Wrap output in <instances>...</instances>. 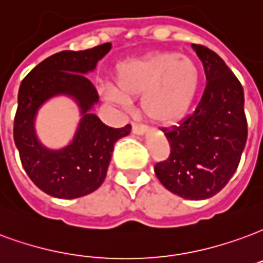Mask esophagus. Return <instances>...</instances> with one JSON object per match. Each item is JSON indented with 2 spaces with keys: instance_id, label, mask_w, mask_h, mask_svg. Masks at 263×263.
Listing matches in <instances>:
<instances>
[{
  "instance_id": "obj_1",
  "label": "esophagus",
  "mask_w": 263,
  "mask_h": 263,
  "mask_svg": "<svg viewBox=\"0 0 263 263\" xmlns=\"http://www.w3.org/2000/svg\"><path fill=\"white\" fill-rule=\"evenodd\" d=\"M147 131V128L142 124H138V122H132V132L137 134V135H143L145 132Z\"/></svg>"
}]
</instances>
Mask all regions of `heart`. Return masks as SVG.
<instances>
[{
  "label": "heart",
  "instance_id": "b5f03b06",
  "mask_svg": "<svg viewBox=\"0 0 263 263\" xmlns=\"http://www.w3.org/2000/svg\"><path fill=\"white\" fill-rule=\"evenodd\" d=\"M116 83L117 89H103L108 102L126 108L142 99V110L149 121L171 126L190 111L199 89L201 71L191 58L155 52L120 65Z\"/></svg>",
  "mask_w": 263,
  "mask_h": 263
}]
</instances>
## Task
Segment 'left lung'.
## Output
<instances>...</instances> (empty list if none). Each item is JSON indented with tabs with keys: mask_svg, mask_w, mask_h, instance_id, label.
<instances>
[{
	"mask_svg": "<svg viewBox=\"0 0 263 263\" xmlns=\"http://www.w3.org/2000/svg\"><path fill=\"white\" fill-rule=\"evenodd\" d=\"M206 85L195 110L178 125L161 128L170 155L155 166L163 185L185 199H208L221 191L238 167L248 135L244 90L215 51L192 44Z\"/></svg>",
	"mask_w": 263,
	"mask_h": 263,
	"instance_id": "8db88e82",
	"label": "left lung"
}]
</instances>
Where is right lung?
<instances>
[{"mask_svg": "<svg viewBox=\"0 0 263 263\" xmlns=\"http://www.w3.org/2000/svg\"><path fill=\"white\" fill-rule=\"evenodd\" d=\"M110 48L111 44L104 43L83 51L57 52L33 68L21 83L13 141L29 178L48 195L73 199L96 191L106 178L114 143L131 132L129 124L111 128L90 112L99 95L85 73L93 71ZM57 94L73 97L83 118L74 141L61 151H50L35 138L32 122L38 107Z\"/></svg>", "mask_w": 263, "mask_h": 263, "instance_id": "obj_1", "label": "right lung"}]
</instances>
